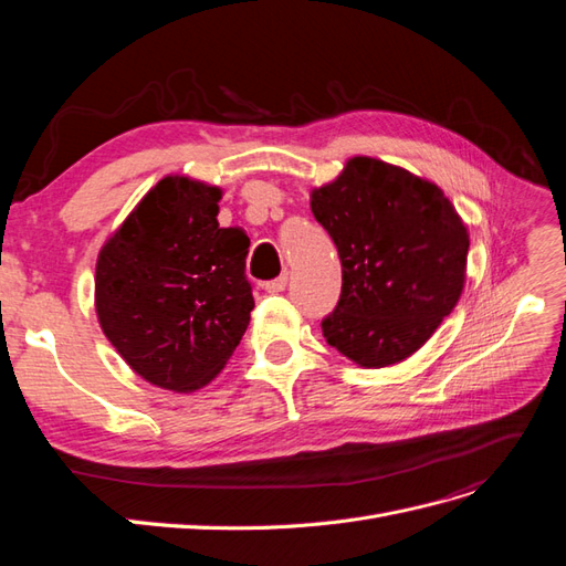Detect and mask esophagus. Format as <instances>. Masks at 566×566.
I'll use <instances>...</instances> for the list:
<instances>
[{
    "mask_svg": "<svg viewBox=\"0 0 566 566\" xmlns=\"http://www.w3.org/2000/svg\"><path fill=\"white\" fill-rule=\"evenodd\" d=\"M285 285H287V276L283 273V276H279V279L266 281L264 290H266V293H271V295H279V293H283V290H285Z\"/></svg>",
    "mask_w": 566,
    "mask_h": 566,
    "instance_id": "34e87169",
    "label": "esophagus"
}]
</instances>
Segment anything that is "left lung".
I'll use <instances>...</instances> for the list:
<instances>
[{
    "label": "left lung",
    "mask_w": 566,
    "mask_h": 566,
    "mask_svg": "<svg viewBox=\"0 0 566 566\" xmlns=\"http://www.w3.org/2000/svg\"><path fill=\"white\" fill-rule=\"evenodd\" d=\"M312 212L342 262V295L323 337L364 368L416 354L465 285L470 235L432 181L375 158H349L312 191Z\"/></svg>",
    "instance_id": "left-lung-1"
}]
</instances>
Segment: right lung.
<instances>
[{"label":"right lung","mask_w":566,"mask_h":566,"mask_svg":"<svg viewBox=\"0 0 566 566\" xmlns=\"http://www.w3.org/2000/svg\"><path fill=\"white\" fill-rule=\"evenodd\" d=\"M221 188L165 177L96 260V316L127 366L150 385L196 391L248 331L250 238L219 229Z\"/></svg>","instance_id":"add662e5"}]
</instances>
